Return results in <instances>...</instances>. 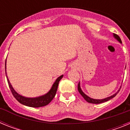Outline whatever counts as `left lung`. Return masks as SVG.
<instances>
[{
  "mask_svg": "<svg viewBox=\"0 0 130 130\" xmlns=\"http://www.w3.org/2000/svg\"><path fill=\"white\" fill-rule=\"evenodd\" d=\"M113 37H114L118 41V42H119L120 43H122V41L119 36L117 35V34H113ZM120 88H121V87H120V88H119V90H118V91H117L115 94L111 95V96L105 98H104V99H93V98H90L89 96H87V95H86L83 92V90H81V85H80V82H79V84H78V87H77L78 91H79V92L81 94V96L84 98V99L85 100L87 101V102H88V103H90V104H101V103H104V102H107V101H109V100L112 99V98H113L114 97H115L116 95H117V94L119 93V92L120 91Z\"/></svg>",
  "mask_w": 130,
  "mask_h": 130,
  "instance_id": "obj_1",
  "label": "left lung"
}]
</instances>
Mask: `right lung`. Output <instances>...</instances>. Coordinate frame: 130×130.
<instances>
[{
    "mask_svg": "<svg viewBox=\"0 0 130 130\" xmlns=\"http://www.w3.org/2000/svg\"><path fill=\"white\" fill-rule=\"evenodd\" d=\"M5 72H6V76L7 78V81L8 83V85L10 87V90H11L12 94L13 95L14 98H15L19 103L26 106L31 107H40L45 106V105H48V104L51 102L53 99L55 97L56 92H57V88H58V83L59 81H60V79L63 77V75H60L58 77L56 81H55L53 84L52 87H51V89L49 90L48 92H47L45 94L42 95V96H38V97L36 98H27L25 97V96L20 95L19 93H18L15 90H14V88H13L12 85L10 83L9 79L6 73V61L5 62Z\"/></svg>",
    "mask_w": 130,
    "mask_h": 130,
    "instance_id": "right-lung-1",
    "label": "right lung"
}]
</instances>
